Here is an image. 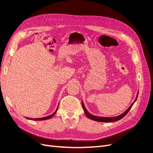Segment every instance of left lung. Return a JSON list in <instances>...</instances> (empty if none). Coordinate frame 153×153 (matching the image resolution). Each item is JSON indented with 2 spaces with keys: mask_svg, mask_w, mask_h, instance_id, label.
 I'll return each instance as SVG.
<instances>
[{
  "mask_svg": "<svg viewBox=\"0 0 153 153\" xmlns=\"http://www.w3.org/2000/svg\"><path fill=\"white\" fill-rule=\"evenodd\" d=\"M138 92H139V91L138 92L137 95H136V97L134 101L133 102V103L130 106V107L128 108L125 112H123L122 114H121L120 115H118L117 117H97V116L93 115L91 114L87 110V109L85 108V106L84 105V103L82 102V105L83 109L84 110L85 114L87 115V117L88 118H89L90 119L92 120H94V121L100 122H117V121H118V120H119L120 119H122V118H123L128 113V111H129L131 110L132 106L133 105L134 103L136 102V99H137V98H138Z\"/></svg>",
  "mask_w": 153,
  "mask_h": 153,
  "instance_id": "8db88e82",
  "label": "left lung"
}]
</instances>
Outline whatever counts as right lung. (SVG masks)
<instances>
[{
  "instance_id": "1",
  "label": "right lung",
  "mask_w": 153,
  "mask_h": 153,
  "mask_svg": "<svg viewBox=\"0 0 153 153\" xmlns=\"http://www.w3.org/2000/svg\"><path fill=\"white\" fill-rule=\"evenodd\" d=\"M58 108H56V111L54 112V113H53V114H51V115L48 116V117H43V118H28V119H30V120H45L50 119V118H51V117H53V116H54V115L56 114V112H57V110H58Z\"/></svg>"
}]
</instances>
